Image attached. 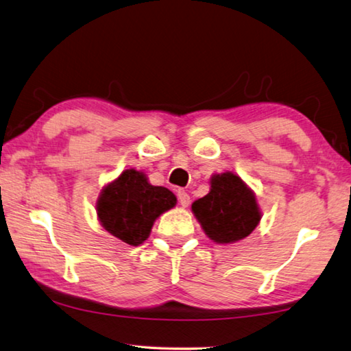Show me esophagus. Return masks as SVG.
Here are the masks:
<instances>
[{
	"mask_svg": "<svg viewBox=\"0 0 351 351\" xmlns=\"http://www.w3.org/2000/svg\"><path fill=\"white\" fill-rule=\"evenodd\" d=\"M178 201H180V204H181L184 208L189 207L190 196H189V193L186 192V190H178Z\"/></svg>",
	"mask_w": 351,
	"mask_h": 351,
	"instance_id": "34e87169",
	"label": "esophagus"
}]
</instances>
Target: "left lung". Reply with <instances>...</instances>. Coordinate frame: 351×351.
Listing matches in <instances>:
<instances>
[{"instance_id": "8db88e82", "label": "left lung", "mask_w": 351, "mask_h": 351, "mask_svg": "<svg viewBox=\"0 0 351 351\" xmlns=\"http://www.w3.org/2000/svg\"><path fill=\"white\" fill-rule=\"evenodd\" d=\"M192 212L207 238L216 244L247 238L263 218L256 195L233 171L212 175L208 193L192 204Z\"/></svg>"}]
</instances>
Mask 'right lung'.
Here are the masks:
<instances>
[{"mask_svg": "<svg viewBox=\"0 0 351 351\" xmlns=\"http://www.w3.org/2000/svg\"><path fill=\"white\" fill-rule=\"evenodd\" d=\"M176 206V196L152 186L141 170L125 169L107 182L97 199V216L112 237L136 247L150 237L155 221Z\"/></svg>", "mask_w": 351, "mask_h": 351, "instance_id": "right-lung-1", "label": "right lung"}]
</instances>
